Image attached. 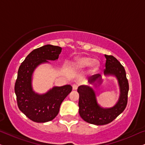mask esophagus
Here are the masks:
<instances>
[{
  "instance_id": "esophagus-1",
  "label": "esophagus",
  "mask_w": 145,
  "mask_h": 145,
  "mask_svg": "<svg viewBox=\"0 0 145 145\" xmlns=\"http://www.w3.org/2000/svg\"><path fill=\"white\" fill-rule=\"evenodd\" d=\"M78 88V85H75V84H74V85H72V89L73 90H76Z\"/></svg>"
}]
</instances>
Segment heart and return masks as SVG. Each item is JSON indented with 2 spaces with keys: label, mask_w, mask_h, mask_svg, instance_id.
<instances>
[{
  "label": "heart",
  "mask_w": 145,
  "mask_h": 145,
  "mask_svg": "<svg viewBox=\"0 0 145 145\" xmlns=\"http://www.w3.org/2000/svg\"><path fill=\"white\" fill-rule=\"evenodd\" d=\"M70 66L72 70L76 71L83 70L88 66V71L89 72H93L99 69V61L97 59H92L90 56H81L73 59Z\"/></svg>",
  "instance_id": "1"
}]
</instances>
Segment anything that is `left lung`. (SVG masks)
Instances as JSON below:
<instances>
[{"instance_id": "left-lung-1", "label": "left lung", "mask_w": 145, "mask_h": 145, "mask_svg": "<svg viewBox=\"0 0 145 145\" xmlns=\"http://www.w3.org/2000/svg\"><path fill=\"white\" fill-rule=\"evenodd\" d=\"M106 58L105 76H115L120 87L119 99L112 108H103L98 104L95 92L88 85H81L78 87L79 94V115L85 122L95 125H105L116 119L125 110L128 101L129 85L125 69L118 60L113 56L105 55ZM103 82L101 75L96 74L89 78V83L94 86L101 85Z\"/></svg>"}]
</instances>
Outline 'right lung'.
Wrapping results in <instances>:
<instances>
[{
  "label": "right lung",
  "mask_w": 145,
  "mask_h": 145,
  "mask_svg": "<svg viewBox=\"0 0 145 145\" xmlns=\"http://www.w3.org/2000/svg\"><path fill=\"white\" fill-rule=\"evenodd\" d=\"M62 52L60 46L48 44L33 50L19 68L15 85L17 105L28 118L35 122L52 120L58 115L60 105L72 91L70 85L54 87L46 93H35L32 87V76L39 65L58 60Z\"/></svg>",
  "instance_id": "1"
}]
</instances>
